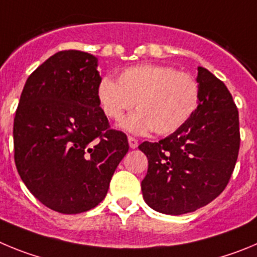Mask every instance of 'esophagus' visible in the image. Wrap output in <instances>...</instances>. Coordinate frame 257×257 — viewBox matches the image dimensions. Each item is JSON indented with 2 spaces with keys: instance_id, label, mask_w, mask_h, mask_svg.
<instances>
[{
  "instance_id": "1",
  "label": "esophagus",
  "mask_w": 257,
  "mask_h": 257,
  "mask_svg": "<svg viewBox=\"0 0 257 257\" xmlns=\"http://www.w3.org/2000/svg\"><path fill=\"white\" fill-rule=\"evenodd\" d=\"M128 142H129V147H131V149H137L138 141L136 140V138L131 137V136H129V137H128Z\"/></svg>"
}]
</instances>
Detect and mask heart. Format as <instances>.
I'll use <instances>...</instances> for the list:
<instances>
[{
    "label": "heart",
    "mask_w": 257,
    "mask_h": 257,
    "mask_svg": "<svg viewBox=\"0 0 257 257\" xmlns=\"http://www.w3.org/2000/svg\"><path fill=\"white\" fill-rule=\"evenodd\" d=\"M200 84L192 74L161 65H140L120 73L117 83L103 79L97 97L108 119H123L134 107L137 114L120 126L133 133L154 131L168 136L180 129L200 105Z\"/></svg>",
    "instance_id": "heart-1"
}]
</instances>
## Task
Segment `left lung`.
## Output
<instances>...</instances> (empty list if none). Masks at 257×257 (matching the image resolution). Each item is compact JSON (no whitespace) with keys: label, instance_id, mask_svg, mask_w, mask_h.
I'll return each instance as SVG.
<instances>
[{"label":"left lung","instance_id":"obj_1","mask_svg":"<svg viewBox=\"0 0 257 257\" xmlns=\"http://www.w3.org/2000/svg\"><path fill=\"white\" fill-rule=\"evenodd\" d=\"M200 105L180 129L159 142L141 143L149 159L143 198L163 214L182 215L205 206L229 183L239 151V117L230 92L198 68Z\"/></svg>","mask_w":257,"mask_h":257}]
</instances>
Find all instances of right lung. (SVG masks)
<instances>
[{
  "mask_svg": "<svg viewBox=\"0 0 257 257\" xmlns=\"http://www.w3.org/2000/svg\"><path fill=\"white\" fill-rule=\"evenodd\" d=\"M97 59L60 51L29 75L14 119V159L27 188L45 206L79 214L105 198L129 150L98 103Z\"/></svg>",
  "mask_w": 257,
  "mask_h": 257,
  "instance_id": "right-lung-1",
  "label": "right lung"
}]
</instances>
